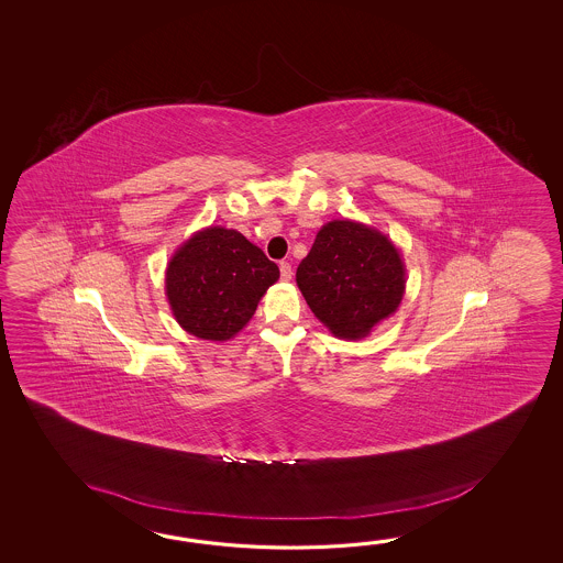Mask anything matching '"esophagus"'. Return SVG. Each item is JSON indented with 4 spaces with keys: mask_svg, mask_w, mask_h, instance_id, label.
<instances>
[{
    "mask_svg": "<svg viewBox=\"0 0 563 563\" xmlns=\"http://www.w3.org/2000/svg\"><path fill=\"white\" fill-rule=\"evenodd\" d=\"M279 274H282L284 282H289L291 276H294V269H291V265L287 264V262H282V264H279Z\"/></svg>",
    "mask_w": 563,
    "mask_h": 563,
    "instance_id": "34e87169",
    "label": "esophagus"
}]
</instances>
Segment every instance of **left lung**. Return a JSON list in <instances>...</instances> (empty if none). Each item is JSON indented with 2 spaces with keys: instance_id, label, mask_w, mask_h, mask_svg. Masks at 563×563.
<instances>
[{
  "instance_id": "obj_1",
  "label": "left lung",
  "mask_w": 563,
  "mask_h": 563,
  "mask_svg": "<svg viewBox=\"0 0 563 563\" xmlns=\"http://www.w3.org/2000/svg\"><path fill=\"white\" fill-rule=\"evenodd\" d=\"M310 310L332 334L364 338L405 294V265L376 229L332 221L320 229L296 274Z\"/></svg>"
}]
</instances>
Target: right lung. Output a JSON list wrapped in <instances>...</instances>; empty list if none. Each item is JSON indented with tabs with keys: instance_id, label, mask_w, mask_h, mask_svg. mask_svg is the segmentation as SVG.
<instances>
[{
	"instance_id": "1",
	"label": "right lung",
	"mask_w": 563,
	"mask_h": 563,
	"mask_svg": "<svg viewBox=\"0 0 563 563\" xmlns=\"http://www.w3.org/2000/svg\"><path fill=\"white\" fill-rule=\"evenodd\" d=\"M279 267L235 229L197 233L170 260L167 298L177 322L203 340H229L252 320Z\"/></svg>"
}]
</instances>
